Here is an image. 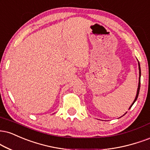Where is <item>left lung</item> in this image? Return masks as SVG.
Here are the masks:
<instances>
[{"label":"left lung","mask_w":150,"mask_h":150,"mask_svg":"<svg viewBox=\"0 0 150 150\" xmlns=\"http://www.w3.org/2000/svg\"><path fill=\"white\" fill-rule=\"evenodd\" d=\"M138 68H139V82H138V90H137V93H136V98H135V100H133V103L132 105H131V106H130L129 109L131 108V107H132V105H133V103H134L136 101L137 98H138V94H139V91H140V76H141V70H140V63L138 62ZM127 113V112H126ZM125 113V114H126ZM124 114V115H125Z\"/></svg>","instance_id":"8db88e82"}]
</instances>
